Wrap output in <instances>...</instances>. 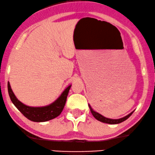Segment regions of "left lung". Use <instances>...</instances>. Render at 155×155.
<instances>
[{
  "label": "left lung",
  "mask_w": 155,
  "mask_h": 155,
  "mask_svg": "<svg viewBox=\"0 0 155 155\" xmlns=\"http://www.w3.org/2000/svg\"><path fill=\"white\" fill-rule=\"evenodd\" d=\"M89 109H90V111H91V112L92 114V115H93L94 117H95V119H97V120L101 121V122H104V123H107V124H119V123L122 122V121H124L125 120H127V119L130 117L131 115L132 114L133 111L132 113H130V114H128L127 116L123 117V118H121V119H108V118H106V117H103L102 115H101L100 114L96 112L92 109V108L91 107V106L89 104Z\"/></svg>",
  "instance_id": "1"
}]
</instances>
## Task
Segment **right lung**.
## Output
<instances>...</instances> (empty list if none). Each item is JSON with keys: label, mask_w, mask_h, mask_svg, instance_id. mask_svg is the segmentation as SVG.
Wrapping results in <instances>:
<instances>
[{"label": "right lung", "mask_w": 155, "mask_h": 155, "mask_svg": "<svg viewBox=\"0 0 155 155\" xmlns=\"http://www.w3.org/2000/svg\"><path fill=\"white\" fill-rule=\"evenodd\" d=\"M71 87V85L68 86L63 91L61 95L50 105L42 107H32L23 104L20 101L18 100L11 89L10 83L8 82V91L11 101L27 119L36 122H43L51 120L60 115L65 106L66 98Z\"/></svg>", "instance_id": "right-lung-1"}]
</instances>
